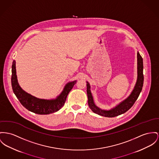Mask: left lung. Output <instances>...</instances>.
<instances>
[{
    "label": "left lung",
    "instance_id": "obj_1",
    "mask_svg": "<svg viewBox=\"0 0 159 159\" xmlns=\"http://www.w3.org/2000/svg\"><path fill=\"white\" fill-rule=\"evenodd\" d=\"M143 59L140 53L138 52V80L136 85L131 95L125 100L120 102L118 106L110 110H104L98 108L93 102V99L90 92V86L87 82V93L88 96V104L90 108L96 114L100 116L113 117L117 116L127 111L134 105L138 99L143 84Z\"/></svg>",
    "mask_w": 159,
    "mask_h": 159
}]
</instances>
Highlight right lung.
Listing matches in <instances>:
<instances>
[{"label": "right lung", "mask_w": 159, "mask_h": 159, "mask_svg": "<svg viewBox=\"0 0 159 159\" xmlns=\"http://www.w3.org/2000/svg\"><path fill=\"white\" fill-rule=\"evenodd\" d=\"M76 83L74 81L66 85L63 91L55 99L47 100L37 98L23 90L17 82L16 61L12 65L11 85L13 92L17 98L21 105L29 111L39 115H49L61 109L66 102L67 96Z\"/></svg>", "instance_id": "add662e5"}]
</instances>
